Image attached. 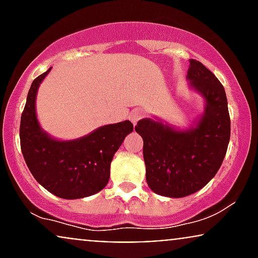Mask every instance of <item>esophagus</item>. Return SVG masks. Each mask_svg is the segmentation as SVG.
I'll list each match as a JSON object with an SVG mask.
<instances>
[{
    "mask_svg": "<svg viewBox=\"0 0 258 258\" xmlns=\"http://www.w3.org/2000/svg\"><path fill=\"white\" fill-rule=\"evenodd\" d=\"M143 116H144V112L142 111L141 109H133V110L130 112V120H131L133 125H136V123H137Z\"/></svg>",
    "mask_w": 258,
    "mask_h": 258,
    "instance_id": "esophagus-1",
    "label": "esophagus"
}]
</instances>
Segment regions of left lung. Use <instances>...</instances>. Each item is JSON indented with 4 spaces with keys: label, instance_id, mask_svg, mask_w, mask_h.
Returning <instances> with one entry per match:
<instances>
[{
    "label": "left lung",
    "instance_id": "1",
    "mask_svg": "<svg viewBox=\"0 0 258 258\" xmlns=\"http://www.w3.org/2000/svg\"><path fill=\"white\" fill-rule=\"evenodd\" d=\"M189 84L206 102L197 126L186 131L153 119L139 120L146 178L154 193L183 198L205 186L220 170L230 138V117L224 87L200 61L190 59Z\"/></svg>",
    "mask_w": 258,
    "mask_h": 258
}]
</instances>
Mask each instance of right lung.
<instances>
[{
    "label": "right lung",
    "mask_w": 258,
    "mask_h": 258,
    "mask_svg": "<svg viewBox=\"0 0 258 258\" xmlns=\"http://www.w3.org/2000/svg\"><path fill=\"white\" fill-rule=\"evenodd\" d=\"M51 68L32 81L20 119V148L35 179L61 199L98 193L110 177V164L123 139L133 131L126 120L97 128L74 141H57L40 127L35 102L38 86Z\"/></svg>",
    "instance_id": "obj_1"
}]
</instances>
